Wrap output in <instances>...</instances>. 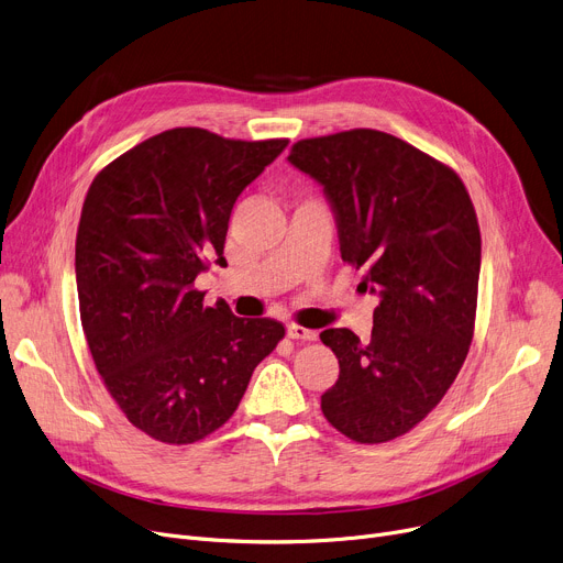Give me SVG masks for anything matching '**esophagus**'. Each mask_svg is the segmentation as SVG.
I'll return each mask as SVG.
<instances>
[{"instance_id":"obj_1","label":"esophagus","mask_w":563,"mask_h":563,"mask_svg":"<svg viewBox=\"0 0 563 563\" xmlns=\"http://www.w3.org/2000/svg\"><path fill=\"white\" fill-rule=\"evenodd\" d=\"M287 338L310 342V340H317V331L303 329V327H299V323H289V327H287Z\"/></svg>"}]
</instances>
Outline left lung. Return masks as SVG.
<instances>
[{
    "instance_id": "obj_1",
    "label": "left lung",
    "mask_w": 563,
    "mask_h": 563,
    "mask_svg": "<svg viewBox=\"0 0 563 563\" xmlns=\"http://www.w3.org/2000/svg\"><path fill=\"white\" fill-rule=\"evenodd\" d=\"M287 162L321 185L342 260L378 297L369 342L349 329L319 335L340 363L321 410L351 440L388 442L429 416L467 356L482 269L475 207L452 168L378 130L303 139Z\"/></svg>"
}]
</instances>
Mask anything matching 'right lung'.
I'll return each instance as SVG.
<instances>
[{"label":"right lung","instance_id":"obj_1","mask_svg":"<svg viewBox=\"0 0 563 563\" xmlns=\"http://www.w3.org/2000/svg\"><path fill=\"white\" fill-rule=\"evenodd\" d=\"M285 147L175 128L111 162L86 194L75 244L84 335L109 395L155 440L189 445L225 424L285 335L280 321L205 308L194 287L225 262L234 200Z\"/></svg>","mask_w":563,"mask_h":563}]
</instances>
